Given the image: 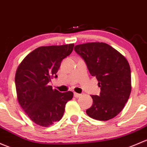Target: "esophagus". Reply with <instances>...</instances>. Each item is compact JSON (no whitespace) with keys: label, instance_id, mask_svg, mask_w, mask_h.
<instances>
[{"label":"esophagus","instance_id":"1","mask_svg":"<svg viewBox=\"0 0 147 147\" xmlns=\"http://www.w3.org/2000/svg\"><path fill=\"white\" fill-rule=\"evenodd\" d=\"M81 96H82V94H78V93H76V92H74V96H75V98H79V97H80Z\"/></svg>","mask_w":147,"mask_h":147}]
</instances>
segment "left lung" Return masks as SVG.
I'll use <instances>...</instances> for the list:
<instances>
[{
    "mask_svg": "<svg viewBox=\"0 0 147 147\" xmlns=\"http://www.w3.org/2000/svg\"><path fill=\"white\" fill-rule=\"evenodd\" d=\"M89 73L98 81L101 92L92 95L93 104L86 111L90 118L109 120L125 107L131 92V71L126 58L105 43H87L75 46Z\"/></svg>",
    "mask_w": 147,
    "mask_h": 147,
    "instance_id": "obj_1",
    "label": "left lung"
}]
</instances>
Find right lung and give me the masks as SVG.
Here are the masks:
<instances>
[{
    "mask_svg": "<svg viewBox=\"0 0 147 147\" xmlns=\"http://www.w3.org/2000/svg\"><path fill=\"white\" fill-rule=\"evenodd\" d=\"M74 44L41 46L24 58L15 74V86L20 105L36 124L49 127L59 121L72 92H61L49 86L61 63L72 52Z\"/></svg>",
    "mask_w": 147,
    "mask_h": 147,
    "instance_id": "obj_1",
    "label": "right lung"
}]
</instances>
